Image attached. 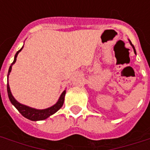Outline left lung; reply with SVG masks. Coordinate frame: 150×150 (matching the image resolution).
<instances>
[{"label":"left lung","mask_w":150,"mask_h":150,"mask_svg":"<svg viewBox=\"0 0 150 150\" xmlns=\"http://www.w3.org/2000/svg\"><path fill=\"white\" fill-rule=\"evenodd\" d=\"M129 42H130V43H131V45L132 46V47H133V50H134V52H135V54H136V51H135V47H134V46H133V45H132V43H131V41H130V40H129Z\"/></svg>","instance_id":"obj_1"}]
</instances>
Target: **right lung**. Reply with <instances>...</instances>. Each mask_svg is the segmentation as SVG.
<instances>
[{
	"label": "right lung",
	"instance_id": "add662e5",
	"mask_svg": "<svg viewBox=\"0 0 150 150\" xmlns=\"http://www.w3.org/2000/svg\"><path fill=\"white\" fill-rule=\"evenodd\" d=\"M22 48H23V47L15 54L14 61L11 63L10 68H9V70H8V84H7V90H8V98L10 100L11 103L15 106V108L19 111L20 114H22L23 117H25V118L34 121L45 120V119H47V117H49L50 115L54 114V113H56V112L59 109H61V107L63 106L64 101V96H65L66 93V90H64V91L61 93L58 101H57L54 106H52V107H49V108H47V109L37 110L35 109V108H32V107H28V106H25V105L21 104L20 103L18 102L17 100L14 98V96H12V94L11 93L10 87H9V84H8V75H10L11 71V67H12L13 64H14L15 63V61H16V58H17L18 54V53L22 50Z\"/></svg>",
	"mask_w": 150,
	"mask_h": 150
}]
</instances>
